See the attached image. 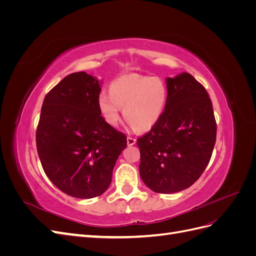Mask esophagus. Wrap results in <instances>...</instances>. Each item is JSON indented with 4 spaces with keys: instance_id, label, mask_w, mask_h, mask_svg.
I'll return each mask as SVG.
<instances>
[{
    "instance_id": "esophagus-1",
    "label": "esophagus",
    "mask_w": 256,
    "mask_h": 256,
    "mask_svg": "<svg viewBox=\"0 0 256 256\" xmlns=\"http://www.w3.org/2000/svg\"><path fill=\"white\" fill-rule=\"evenodd\" d=\"M136 142V140L134 138H132V136H127V144H128V146L134 145Z\"/></svg>"
}]
</instances>
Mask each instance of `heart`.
<instances>
[{"instance_id": "heart-1", "label": "heart", "mask_w": 256, "mask_h": 256, "mask_svg": "<svg viewBox=\"0 0 256 256\" xmlns=\"http://www.w3.org/2000/svg\"><path fill=\"white\" fill-rule=\"evenodd\" d=\"M168 95L166 83L159 76L130 74L114 80L109 86V95H99L98 108L109 126H118L122 109L131 125L146 131L164 114Z\"/></svg>"}]
</instances>
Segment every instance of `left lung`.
I'll list each match as a JSON object with an SVG mask.
<instances>
[{"label":"left lung","mask_w":256,"mask_h":256,"mask_svg":"<svg viewBox=\"0 0 256 256\" xmlns=\"http://www.w3.org/2000/svg\"><path fill=\"white\" fill-rule=\"evenodd\" d=\"M164 114L138 138L144 184L157 193H174L194 184L212 158L216 124L205 88L190 74L166 78Z\"/></svg>","instance_id":"obj_1"}]
</instances>
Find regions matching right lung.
<instances>
[{
  "label": "right lung",
  "instance_id": "right-lung-1",
  "mask_svg": "<svg viewBox=\"0 0 256 256\" xmlns=\"http://www.w3.org/2000/svg\"><path fill=\"white\" fill-rule=\"evenodd\" d=\"M99 81L84 72L68 74L44 99L36 130L46 175L76 198L102 196L127 138L100 115Z\"/></svg>",
  "mask_w": 256,
  "mask_h": 256
}]
</instances>
